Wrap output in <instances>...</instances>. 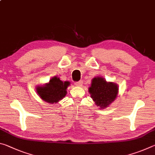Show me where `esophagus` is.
<instances>
[{"mask_svg": "<svg viewBox=\"0 0 155 155\" xmlns=\"http://www.w3.org/2000/svg\"><path fill=\"white\" fill-rule=\"evenodd\" d=\"M75 85L76 86H78V87H80V86L82 85L83 84V81H77V82H75Z\"/></svg>", "mask_w": 155, "mask_h": 155, "instance_id": "obj_1", "label": "esophagus"}]
</instances>
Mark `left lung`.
Segmentation results:
<instances>
[{
  "mask_svg": "<svg viewBox=\"0 0 155 155\" xmlns=\"http://www.w3.org/2000/svg\"><path fill=\"white\" fill-rule=\"evenodd\" d=\"M89 92L96 105L101 109H104L116 98L118 94V87L117 84L107 82L104 78L97 77L91 80Z\"/></svg>",
  "mask_w": 155,
  "mask_h": 155,
  "instance_id": "obj_1",
  "label": "left lung"
}]
</instances>
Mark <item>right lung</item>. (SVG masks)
<instances>
[{
    "instance_id": "add662e5",
    "label": "right lung",
    "mask_w": 155,
    "mask_h": 155,
    "mask_svg": "<svg viewBox=\"0 0 155 155\" xmlns=\"http://www.w3.org/2000/svg\"><path fill=\"white\" fill-rule=\"evenodd\" d=\"M70 85L69 81L63 82L57 77H52L48 83L44 86H38L37 92L40 98L46 103L53 104L58 103L67 94V87Z\"/></svg>"
}]
</instances>
